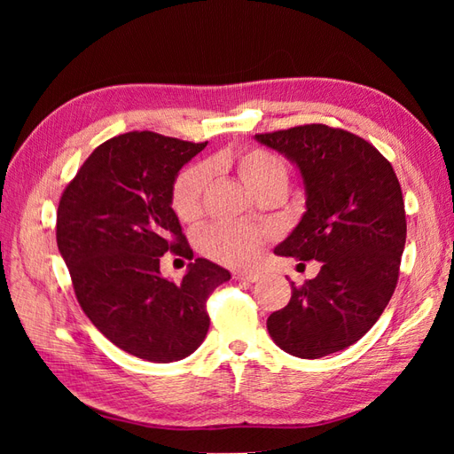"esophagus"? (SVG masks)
<instances>
[{"mask_svg": "<svg viewBox=\"0 0 454 454\" xmlns=\"http://www.w3.org/2000/svg\"><path fill=\"white\" fill-rule=\"evenodd\" d=\"M235 278L246 280V282H257L261 278V274L257 270H237Z\"/></svg>", "mask_w": 454, "mask_h": 454, "instance_id": "esophagus-1", "label": "esophagus"}]
</instances>
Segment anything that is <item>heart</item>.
I'll list each match as a JSON object with an SVG mask.
<instances>
[{"label": "heart", "instance_id": "heart-1", "mask_svg": "<svg viewBox=\"0 0 454 454\" xmlns=\"http://www.w3.org/2000/svg\"><path fill=\"white\" fill-rule=\"evenodd\" d=\"M214 167L235 170L242 184L255 195L272 189L284 193L287 177H290L286 160L263 147L223 151L215 157ZM208 180L210 170L206 164H193L177 174L172 185V208L182 222H195L200 215L204 189L208 185ZM265 242L267 232L261 229L235 223H214L200 232L199 248L204 255L223 265L246 267L259 257Z\"/></svg>", "mask_w": 454, "mask_h": 454}]
</instances>
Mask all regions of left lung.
I'll return each mask as SVG.
<instances>
[{
  "instance_id": "1",
  "label": "left lung",
  "mask_w": 454,
  "mask_h": 454,
  "mask_svg": "<svg viewBox=\"0 0 454 454\" xmlns=\"http://www.w3.org/2000/svg\"><path fill=\"white\" fill-rule=\"evenodd\" d=\"M297 164L307 212L274 254L316 259L318 277L292 282V299L267 329L297 358L316 360L360 340L395 290L407 237L405 204L392 164L348 130L301 125L255 134Z\"/></svg>"
}]
</instances>
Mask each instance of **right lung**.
I'll list each match as a JSON object with an SVG mask.
<instances>
[{
	"label": "right lung",
	"mask_w": 454,
	"mask_h": 454,
	"mask_svg": "<svg viewBox=\"0 0 454 454\" xmlns=\"http://www.w3.org/2000/svg\"><path fill=\"white\" fill-rule=\"evenodd\" d=\"M206 144L149 130L115 136L92 151L59 202L57 244L81 309L115 347L147 362L195 352L210 327L206 301L231 278L202 257L182 282L160 274L167 252L193 259L172 185Z\"/></svg>",
	"instance_id": "1"
}]
</instances>
